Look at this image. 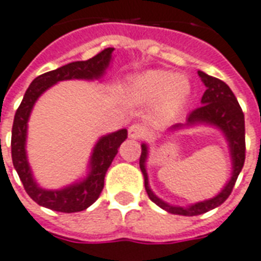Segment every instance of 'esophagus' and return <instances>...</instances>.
I'll return each instance as SVG.
<instances>
[{
  "instance_id": "1",
  "label": "esophagus",
  "mask_w": 261,
  "mask_h": 261,
  "mask_svg": "<svg viewBox=\"0 0 261 261\" xmlns=\"http://www.w3.org/2000/svg\"><path fill=\"white\" fill-rule=\"evenodd\" d=\"M144 134H145V130L140 124H131L128 128V137L131 140H140L141 137H144Z\"/></svg>"
}]
</instances>
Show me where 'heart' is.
I'll list each match as a JSON object with an SVG mask.
<instances>
[{
  "label": "heart",
  "instance_id": "b5f03b06",
  "mask_svg": "<svg viewBox=\"0 0 261 261\" xmlns=\"http://www.w3.org/2000/svg\"><path fill=\"white\" fill-rule=\"evenodd\" d=\"M191 86L182 74H173L162 69L141 71L125 87V95L134 103L155 101L156 111L162 115H174L184 106L190 95Z\"/></svg>",
  "mask_w": 261,
  "mask_h": 261
}]
</instances>
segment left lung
I'll return each mask as SVG.
<instances>
[{
  "instance_id": "8db88e82",
  "label": "left lung",
  "mask_w": 261,
  "mask_h": 261,
  "mask_svg": "<svg viewBox=\"0 0 261 261\" xmlns=\"http://www.w3.org/2000/svg\"><path fill=\"white\" fill-rule=\"evenodd\" d=\"M198 76L200 77V80L206 87V91L200 101L202 106L191 112L185 123H177L171 125L167 133L192 128L196 125H207V127H213L216 130H219L228 144L229 156H231L232 170H231V177L228 181L224 184L219 194L214 195L210 199L200 200V202L185 204V206L169 203L159 198L150 188L149 177L146 171L149 146L146 142L141 144L142 150H141L140 158V169L144 175V184H145L146 194L149 196V199L159 207L166 210L167 213L188 216V217L203 214L224 203L231 194L235 181L238 178L245 163V117L237 98L231 91V88L219 79L209 76L202 70H198Z\"/></svg>"
}]
</instances>
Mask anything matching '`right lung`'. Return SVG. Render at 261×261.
Here are the masks:
<instances>
[{
	"instance_id": "obj_1",
	"label": "right lung",
	"mask_w": 261,
	"mask_h": 261,
	"mask_svg": "<svg viewBox=\"0 0 261 261\" xmlns=\"http://www.w3.org/2000/svg\"><path fill=\"white\" fill-rule=\"evenodd\" d=\"M113 51L115 48H106L88 61L71 62L65 66L36 77L29 86L22 103L15 113L11 140L13 167L17 171L29 196L42 207L61 213H76L90 207L99 198L103 190L106 171L117 155L120 145L127 138V130L121 128L99 137V140L96 141L92 148L91 156L87 163L86 174L82 178L76 179L74 182L63 188L48 190L38 184L33 174L26 150L29 119L33 108L44 92L59 82H102V77L105 76L106 70L111 67V63L113 62Z\"/></svg>"
}]
</instances>
